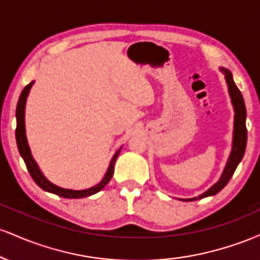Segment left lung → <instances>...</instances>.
I'll return each mask as SVG.
<instances>
[{"label": "left lung", "mask_w": 260, "mask_h": 260, "mask_svg": "<svg viewBox=\"0 0 260 260\" xmlns=\"http://www.w3.org/2000/svg\"><path fill=\"white\" fill-rule=\"evenodd\" d=\"M220 71L225 76L226 84L229 88V95L230 99H231V104L234 106L235 111V118H234V137H232V149L231 153L229 155L228 162H226L225 169H223L221 177L219 178V181L215 184H213L208 190H205L204 193L199 194L194 198H188V199H180V201H186V202H193L197 199H203L207 198V197L215 196L216 193H219L223 187L228 184L230 178L234 175L235 170L237 169L238 164L242 160L244 151H246V145H247V128H246V105H244V100L242 94H241L240 89L237 88L232 78V73L230 72L228 68L220 67Z\"/></svg>", "instance_id": "8db88e82"}]
</instances>
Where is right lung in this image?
<instances>
[{"label":"right lung","mask_w":260,"mask_h":260,"mask_svg":"<svg viewBox=\"0 0 260 260\" xmlns=\"http://www.w3.org/2000/svg\"><path fill=\"white\" fill-rule=\"evenodd\" d=\"M34 84V80L29 83L28 85L23 89V91L20 92L19 100H18L17 104V110H16V117H17V129H16V139H17V145H18V150H19L20 156L23 157L24 160L26 169H28L29 174L32 177V180L35 181V183L38 184L41 189L46 190V192L52 193V194L63 197V198H68V199H79V198H85V197L92 196L95 193L100 192L104 187L109 183L110 180L112 178L113 175V166H115L116 159H117L118 154H120L121 149H118L116 151L115 155L112 156L111 161H110V165L107 168V171L105 176L103 177L99 183L95 184L90 188H86V189H80V190H76V189H68V188H62L53 184L52 182H50L45 177L41 170L39 169L37 161L34 160L32 157L30 148H29L28 144V139H26V134H25V104H26V99H28L29 91H30L31 86Z\"/></svg>","instance_id":"obj_1"}]
</instances>
